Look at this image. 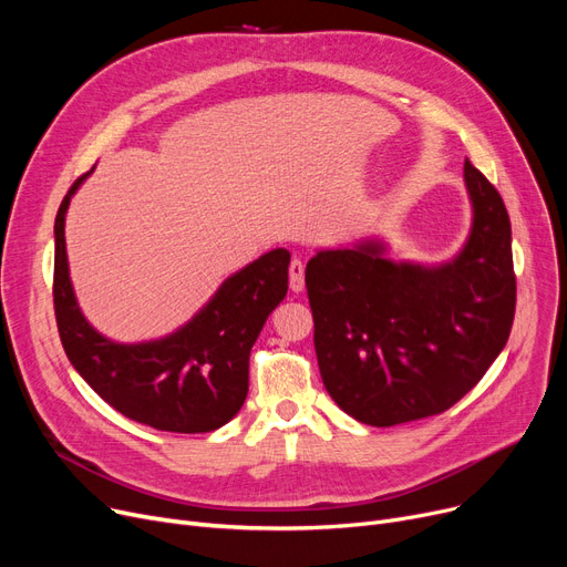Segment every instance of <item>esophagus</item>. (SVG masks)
Returning <instances> with one entry per match:
<instances>
[{"label": "esophagus", "mask_w": 567, "mask_h": 567, "mask_svg": "<svg viewBox=\"0 0 567 567\" xmlns=\"http://www.w3.org/2000/svg\"><path fill=\"white\" fill-rule=\"evenodd\" d=\"M289 287L291 291H303L306 287V264L299 257H293L289 264Z\"/></svg>", "instance_id": "34e87169"}]
</instances>
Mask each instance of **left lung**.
I'll return each instance as SVG.
<instances>
[{
	"label": "left lung",
	"mask_w": 567,
	"mask_h": 567,
	"mask_svg": "<svg viewBox=\"0 0 567 567\" xmlns=\"http://www.w3.org/2000/svg\"><path fill=\"white\" fill-rule=\"evenodd\" d=\"M471 229L441 264L395 261L383 238L319 248L306 266L321 381L351 419L393 427L460 402L508 342L515 319L511 218L464 163Z\"/></svg>",
	"instance_id": "left-lung-1"
}]
</instances>
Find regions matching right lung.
Returning <instances> with one entry per match:
<instances>
[{
    "label": "right lung",
    "mask_w": 567,
    "mask_h": 567,
    "mask_svg": "<svg viewBox=\"0 0 567 567\" xmlns=\"http://www.w3.org/2000/svg\"><path fill=\"white\" fill-rule=\"evenodd\" d=\"M94 169L71 186L54 218V315L69 361L131 421L178 434L214 432L246 402L250 349L287 296L289 250H268L229 276L176 331L142 342L112 340L78 303L64 236L69 204Z\"/></svg>",
    "instance_id": "obj_1"
}]
</instances>
